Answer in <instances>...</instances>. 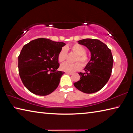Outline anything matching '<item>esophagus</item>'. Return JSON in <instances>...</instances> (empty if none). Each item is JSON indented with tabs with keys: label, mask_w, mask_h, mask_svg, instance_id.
<instances>
[{
	"label": "esophagus",
	"mask_w": 133,
	"mask_h": 133,
	"mask_svg": "<svg viewBox=\"0 0 133 133\" xmlns=\"http://www.w3.org/2000/svg\"><path fill=\"white\" fill-rule=\"evenodd\" d=\"M65 74H69V75H72V72H65Z\"/></svg>",
	"instance_id": "obj_1"
}]
</instances>
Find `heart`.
I'll return each instance as SVG.
<instances>
[{
    "label": "heart",
    "mask_w": 133,
    "mask_h": 133,
    "mask_svg": "<svg viewBox=\"0 0 133 133\" xmlns=\"http://www.w3.org/2000/svg\"><path fill=\"white\" fill-rule=\"evenodd\" d=\"M71 50L77 55L76 61H81L83 66H86L89 64L90 61V57L86 54V49L82 45L78 43L74 44L71 47ZM67 51L65 48H62L59 51L58 56V59L59 62H63L66 58ZM82 68V65L79 62L76 63H69L65 62L62 64L60 66V68L62 71L68 72H73L78 71Z\"/></svg>",
    "instance_id": "obj_1"
}]
</instances>
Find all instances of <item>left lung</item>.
I'll list each match as a JSON object with an SVG mask.
<instances>
[{"label":"left lung","instance_id":"1","mask_svg":"<svg viewBox=\"0 0 133 133\" xmlns=\"http://www.w3.org/2000/svg\"><path fill=\"white\" fill-rule=\"evenodd\" d=\"M78 43L83 45L91 52V58L85 66V72L79 73L81 78L74 83L83 92L91 94L103 88L111 76L114 59L111 50L98 39H84Z\"/></svg>","mask_w":133,"mask_h":133}]
</instances>
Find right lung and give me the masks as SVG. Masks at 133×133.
Wrapping results in <instances>:
<instances>
[{"label": "right lung", "instance_id": "add662e5", "mask_svg": "<svg viewBox=\"0 0 133 133\" xmlns=\"http://www.w3.org/2000/svg\"><path fill=\"white\" fill-rule=\"evenodd\" d=\"M66 44L39 38L24 45L18 56L19 76L25 87L38 96L51 94L65 72L59 71L58 56Z\"/></svg>", "mask_w": 133, "mask_h": 133}]
</instances>
